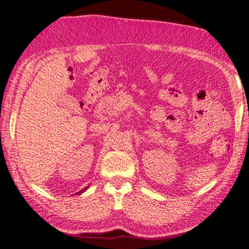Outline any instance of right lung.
Listing matches in <instances>:
<instances>
[{
	"mask_svg": "<svg viewBox=\"0 0 249 249\" xmlns=\"http://www.w3.org/2000/svg\"><path fill=\"white\" fill-rule=\"evenodd\" d=\"M87 188H88V187H86V188H84V189H82V190H81V191H80V192H78V193H76V194H80V193H83V192H84V191H85V190H86V189H87Z\"/></svg>",
	"mask_w": 249,
	"mask_h": 249,
	"instance_id": "obj_1",
	"label": "right lung"
}]
</instances>
